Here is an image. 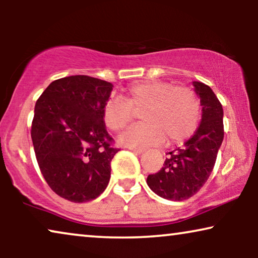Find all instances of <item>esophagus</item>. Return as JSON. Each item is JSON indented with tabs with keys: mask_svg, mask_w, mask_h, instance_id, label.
<instances>
[{
	"mask_svg": "<svg viewBox=\"0 0 258 258\" xmlns=\"http://www.w3.org/2000/svg\"><path fill=\"white\" fill-rule=\"evenodd\" d=\"M129 149L132 150V151H134V153H135V154H141V153H143V151H144L143 148H136V147H130Z\"/></svg>",
	"mask_w": 258,
	"mask_h": 258,
	"instance_id": "34e87169",
	"label": "esophagus"
}]
</instances>
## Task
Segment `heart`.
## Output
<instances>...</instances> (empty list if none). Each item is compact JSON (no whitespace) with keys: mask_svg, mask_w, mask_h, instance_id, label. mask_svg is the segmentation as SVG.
Segmentation results:
<instances>
[{"mask_svg":"<svg viewBox=\"0 0 258 258\" xmlns=\"http://www.w3.org/2000/svg\"><path fill=\"white\" fill-rule=\"evenodd\" d=\"M141 112L144 121L126 130L121 142L126 146L146 147L164 142H182L199 125L201 103L195 90L175 87L161 80L135 82L126 88L124 100L111 98L104 105L103 121L111 132H121Z\"/></svg>","mask_w":258,"mask_h":258,"instance_id":"heart-1","label":"heart"}]
</instances>
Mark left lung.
<instances>
[{"label":"left lung","instance_id":"left-lung-1","mask_svg":"<svg viewBox=\"0 0 258 258\" xmlns=\"http://www.w3.org/2000/svg\"><path fill=\"white\" fill-rule=\"evenodd\" d=\"M202 105V121L183 147L168 153L163 167L147 178L149 188L170 201H184L195 195L213 171L224 137L223 108L210 87L194 82Z\"/></svg>","mask_w":258,"mask_h":258}]
</instances>
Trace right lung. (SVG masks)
Returning a JSON list of instances; mask_svg holds the SVG:
<instances>
[{
    "label": "right lung",
    "instance_id": "right-lung-1",
    "mask_svg": "<svg viewBox=\"0 0 258 258\" xmlns=\"http://www.w3.org/2000/svg\"><path fill=\"white\" fill-rule=\"evenodd\" d=\"M112 90L87 75L55 80L35 104L31 140L40 170L50 189L70 202L95 200L107 188L114 147L103 121Z\"/></svg>",
    "mask_w": 258,
    "mask_h": 258
}]
</instances>
